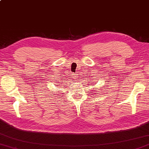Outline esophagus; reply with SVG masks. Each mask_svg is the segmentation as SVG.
I'll return each mask as SVG.
<instances>
[{
	"instance_id": "esophagus-1",
	"label": "esophagus",
	"mask_w": 149,
	"mask_h": 149,
	"mask_svg": "<svg viewBox=\"0 0 149 149\" xmlns=\"http://www.w3.org/2000/svg\"><path fill=\"white\" fill-rule=\"evenodd\" d=\"M77 77V74H72V78H73V79H76Z\"/></svg>"
}]
</instances>
